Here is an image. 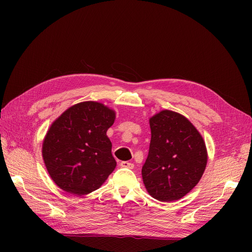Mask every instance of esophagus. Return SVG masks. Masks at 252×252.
<instances>
[{
  "label": "esophagus",
  "mask_w": 252,
  "mask_h": 252,
  "mask_svg": "<svg viewBox=\"0 0 252 252\" xmlns=\"http://www.w3.org/2000/svg\"><path fill=\"white\" fill-rule=\"evenodd\" d=\"M120 166H121V167H123V168H129V169H132L133 167H134V165H133L132 163H130V162H126V161L121 162V163H120Z\"/></svg>",
  "instance_id": "1"
}]
</instances>
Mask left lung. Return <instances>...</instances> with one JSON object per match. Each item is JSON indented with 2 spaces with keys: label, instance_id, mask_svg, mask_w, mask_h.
Here are the masks:
<instances>
[{
  "label": "left lung",
  "instance_id": "obj_1",
  "mask_svg": "<svg viewBox=\"0 0 252 252\" xmlns=\"http://www.w3.org/2000/svg\"><path fill=\"white\" fill-rule=\"evenodd\" d=\"M151 141L142 178L148 193L161 202L182 199L200 182L207 148L199 130L183 114L165 109L149 119Z\"/></svg>",
  "mask_w": 252,
  "mask_h": 252
}]
</instances>
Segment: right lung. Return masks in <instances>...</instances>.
I'll use <instances>...</instances> for the list:
<instances>
[{
	"mask_svg": "<svg viewBox=\"0 0 252 252\" xmlns=\"http://www.w3.org/2000/svg\"><path fill=\"white\" fill-rule=\"evenodd\" d=\"M116 111L86 101L65 110L45 135L42 156L52 181L64 191L85 195L100 188L117 162L106 134Z\"/></svg>",
	"mask_w": 252,
	"mask_h": 252,
	"instance_id": "right-lung-1",
	"label": "right lung"
}]
</instances>
